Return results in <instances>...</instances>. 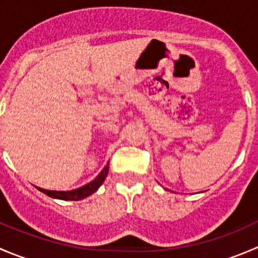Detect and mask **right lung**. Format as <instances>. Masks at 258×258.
I'll return each mask as SVG.
<instances>
[{"mask_svg":"<svg viewBox=\"0 0 258 258\" xmlns=\"http://www.w3.org/2000/svg\"><path fill=\"white\" fill-rule=\"evenodd\" d=\"M108 173V163L105 166L102 171L98 173V176L93 181H91L90 183L85 184V186L80 187V188L72 189V191H51V189H45L41 188V187H36L38 191L43 192L47 196L52 197V199L57 200H63V201H80V200L86 199V197L91 196L93 192H96L98 189V187L103 183L106 176Z\"/></svg>","mask_w":258,"mask_h":258,"instance_id":"right-lung-1","label":"right lung"}]
</instances>
